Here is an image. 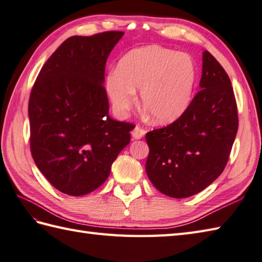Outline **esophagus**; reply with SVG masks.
Listing matches in <instances>:
<instances>
[{"mask_svg": "<svg viewBox=\"0 0 262 262\" xmlns=\"http://www.w3.org/2000/svg\"><path fill=\"white\" fill-rule=\"evenodd\" d=\"M145 133H146L145 129H143L141 126H136L132 132V136H133V138H134V140H140V138L144 137Z\"/></svg>", "mask_w": 262, "mask_h": 262, "instance_id": "obj_1", "label": "esophagus"}]
</instances>
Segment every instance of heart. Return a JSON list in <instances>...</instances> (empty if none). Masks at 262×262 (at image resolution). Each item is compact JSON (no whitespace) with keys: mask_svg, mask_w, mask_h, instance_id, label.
I'll return each instance as SVG.
<instances>
[{"mask_svg":"<svg viewBox=\"0 0 262 262\" xmlns=\"http://www.w3.org/2000/svg\"><path fill=\"white\" fill-rule=\"evenodd\" d=\"M197 66L187 54L157 45L137 48L122 57L104 86L117 116H125L140 90L142 107L158 124H169L191 102Z\"/></svg>","mask_w":262,"mask_h":262,"instance_id":"obj_1","label":"heart"}]
</instances>
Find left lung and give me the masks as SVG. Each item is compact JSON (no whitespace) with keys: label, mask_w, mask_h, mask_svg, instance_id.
I'll use <instances>...</instances> for the list:
<instances>
[{"label":"left lung","mask_w":262,"mask_h":262,"mask_svg":"<svg viewBox=\"0 0 262 262\" xmlns=\"http://www.w3.org/2000/svg\"><path fill=\"white\" fill-rule=\"evenodd\" d=\"M200 90L172 124L146 134V173L153 186L172 198L193 196L225 169L237 128L231 80L209 52L203 54Z\"/></svg>","instance_id":"8db88e82"}]
</instances>
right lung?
<instances>
[{
    "instance_id": "right-lung-1",
    "label": "right lung",
    "mask_w": 262,
    "mask_h": 262,
    "mask_svg": "<svg viewBox=\"0 0 262 262\" xmlns=\"http://www.w3.org/2000/svg\"><path fill=\"white\" fill-rule=\"evenodd\" d=\"M124 35L105 31L66 39L37 76L29 98L30 151L52 186L83 196L107 180L134 125L109 117L105 62Z\"/></svg>"
}]
</instances>
